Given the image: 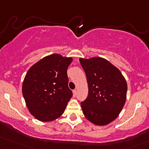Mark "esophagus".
<instances>
[{
    "instance_id": "1",
    "label": "esophagus",
    "mask_w": 149,
    "mask_h": 149,
    "mask_svg": "<svg viewBox=\"0 0 149 149\" xmlns=\"http://www.w3.org/2000/svg\"><path fill=\"white\" fill-rule=\"evenodd\" d=\"M73 96H74V97H76V95H77V91H76V90H73Z\"/></svg>"
}]
</instances>
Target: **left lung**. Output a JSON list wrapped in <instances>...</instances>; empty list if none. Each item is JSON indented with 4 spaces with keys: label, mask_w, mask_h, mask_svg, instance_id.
I'll use <instances>...</instances> for the list:
<instances>
[{
    "label": "left lung",
    "mask_w": 149,
    "mask_h": 149,
    "mask_svg": "<svg viewBox=\"0 0 149 149\" xmlns=\"http://www.w3.org/2000/svg\"><path fill=\"white\" fill-rule=\"evenodd\" d=\"M88 85L87 98L81 102L83 114L96 125L115 120L125 105L127 84L120 70L100 57L80 58Z\"/></svg>",
    "instance_id": "8db88e82"
}]
</instances>
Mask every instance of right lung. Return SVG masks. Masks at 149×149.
Instances as JSON below:
<instances>
[{
	"label": "right lung",
	"mask_w": 149,
	"mask_h": 149,
	"mask_svg": "<svg viewBox=\"0 0 149 149\" xmlns=\"http://www.w3.org/2000/svg\"><path fill=\"white\" fill-rule=\"evenodd\" d=\"M71 58L52 54L28 70L22 84L27 108L37 120L49 122L59 117L73 96L68 86L67 68Z\"/></svg>",
	"instance_id": "add662e5"
}]
</instances>
